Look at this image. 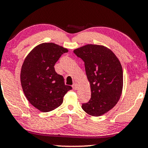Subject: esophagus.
I'll use <instances>...</instances> for the list:
<instances>
[{"label": "esophagus", "mask_w": 148, "mask_h": 148, "mask_svg": "<svg viewBox=\"0 0 148 148\" xmlns=\"http://www.w3.org/2000/svg\"><path fill=\"white\" fill-rule=\"evenodd\" d=\"M72 87H73V89H74V90H76L77 89V85L76 84H74V85H72Z\"/></svg>", "instance_id": "obj_1"}]
</instances>
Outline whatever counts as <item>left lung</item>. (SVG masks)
I'll return each instance as SVG.
<instances>
[{"label":"left lung","instance_id":"8db88e82","mask_svg":"<svg viewBox=\"0 0 148 148\" xmlns=\"http://www.w3.org/2000/svg\"><path fill=\"white\" fill-rule=\"evenodd\" d=\"M85 62L90 83L91 99L82 108L92 116H100L113 108L122 92L123 71L115 54L104 46L87 44L74 50Z\"/></svg>","mask_w":148,"mask_h":148}]
</instances>
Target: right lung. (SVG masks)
<instances>
[{"instance_id": "right-lung-1", "label": "right lung", "mask_w": 148, "mask_h": 148, "mask_svg": "<svg viewBox=\"0 0 148 148\" xmlns=\"http://www.w3.org/2000/svg\"><path fill=\"white\" fill-rule=\"evenodd\" d=\"M68 50L54 43H43L29 52L22 64L20 80L26 98L42 112H49L63 103L71 86L55 72V63Z\"/></svg>"}]
</instances>
